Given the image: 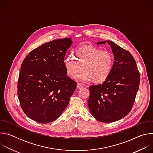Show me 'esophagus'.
I'll use <instances>...</instances> for the list:
<instances>
[{"label": "esophagus", "mask_w": 153, "mask_h": 153, "mask_svg": "<svg viewBox=\"0 0 153 153\" xmlns=\"http://www.w3.org/2000/svg\"><path fill=\"white\" fill-rule=\"evenodd\" d=\"M77 87V88H79V89H82L83 88V86L81 83H78Z\"/></svg>", "instance_id": "34e87169"}]
</instances>
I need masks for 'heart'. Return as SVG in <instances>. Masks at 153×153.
Returning <instances> with one entry per match:
<instances>
[{"instance_id":"obj_1","label":"heart","mask_w":153,"mask_h":153,"mask_svg":"<svg viewBox=\"0 0 153 153\" xmlns=\"http://www.w3.org/2000/svg\"><path fill=\"white\" fill-rule=\"evenodd\" d=\"M74 55L75 57L67 56L64 60L66 73L71 78L77 77L82 82L93 80L95 83H102L110 76L114 64V57L111 52L85 46L77 49ZM82 68L84 71L78 75Z\"/></svg>"}]
</instances>
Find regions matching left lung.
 Masks as SVG:
<instances>
[{
  "instance_id": "left-lung-1",
  "label": "left lung",
  "mask_w": 153,
  "mask_h": 153,
  "mask_svg": "<svg viewBox=\"0 0 153 153\" xmlns=\"http://www.w3.org/2000/svg\"><path fill=\"white\" fill-rule=\"evenodd\" d=\"M111 47L114 64L109 77L96 85L89 86L88 108L93 116L104 123H111L125 117L133 106L140 84V73L136 60L128 51L106 40Z\"/></svg>"
}]
</instances>
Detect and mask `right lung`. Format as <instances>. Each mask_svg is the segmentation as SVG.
I'll list each match as a JSON object with an SVG mask.
<instances>
[{
	"label": "right lung",
	"mask_w": 153,
	"mask_h": 153,
	"mask_svg": "<svg viewBox=\"0 0 153 153\" xmlns=\"http://www.w3.org/2000/svg\"><path fill=\"white\" fill-rule=\"evenodd\" d=\"M71 38L56 39L32 50L21 65L17 96L31 119L48 123L56 120L68 106L77 83L67 76L64 58Z\"/></svg>",
	"instance_id": "add662e5"
}]
</instances>
